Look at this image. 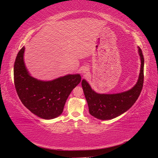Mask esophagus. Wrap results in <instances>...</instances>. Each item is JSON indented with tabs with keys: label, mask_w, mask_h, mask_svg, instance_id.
I'll return each instance as SVG.
<instances>
[{
	"label": "esophagus",
	"mask_w": 158,
	"mask_h": 158,
	"mask_svg": "<svg viewBox=\"0 0 158 158\" xmlns=\"http://www.w3.org/2000/svg\"><path fill=\"white\" fill-rule=\"evenodd\" d=\"M82 74H86L88 73V69L85 68H84L82 71Z\"/></svg>",
	"instance_id": "34e87169"
}]
</instances>
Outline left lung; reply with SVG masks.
I'll return each mask as SVG.
<instances>
[{
    "instance_id": "8db88e82",
    "label": "left lung",
    "mask_w": 158,
    "mask_h": 158,
    "mask_svg": "<svg viewBox=\"0 0 158 158\" xmlns=\"http://www.w3.org/2000/svg\"><path fill=\"white\" fill-rule=\"evenodd\" d=\"M138 52L141 60L139 78L136 84L130 90L115 94H99L92 89L85 80L82 81L89 112L92 116L101 120H109L121 115L135 104L141 93L144 83V59L140 47H138Z\"/></svg>"
}]
</instances>
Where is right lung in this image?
<instances>
[{"mask_svg": "<svg viewBox=\"0 0 158 158\" xmlns=\"http://www.w3.org/2000/svg\"><path fill=\"white\" fill-rule=\"evenodd\" d=\"M24 47L18 52L14 66L17 94L27 109L44 119L59 117L73 89L81 82L80 74H69L52 81L38 80L28 73L23 62Z\"/></svg>", "mask_w": 158, "mask_h": 158, "instance_id": "obj_1", "label": "right lung"}]
</instances>
